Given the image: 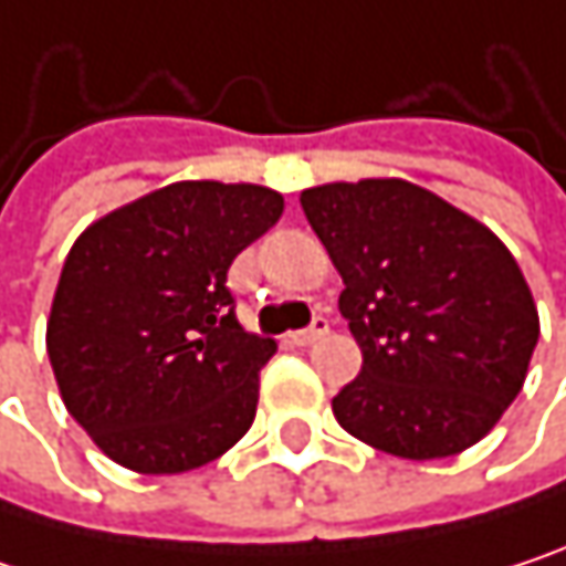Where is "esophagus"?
Segmentation results:
<instances>
[{
  "instance_id": "obj_1",
  "label": "esophagus",
  "mask_w": 566,
  "mask_h": 566,
  "mask_svg": "<svg viewBox=\"0 0 566 566\" xmlns=\"http://www.w3.org/2000/svg\"><path fill=\"white\" fill-rule=\"evenodd\" d=\"M324 334H327V317H314L307 327H301V331H291L287 337H291V344H297V347H307V344L321 340Z\"/></svg>"
}]
</instances>
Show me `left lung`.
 Masks as SVG:
<instances>
[{"label": "left lung", "mask_w": 566, "mask_h": 566, "mask_svg": "<svg viewBox=\"0 0 566 566\" xmlns=\"http://www.w3.org/2000/svg\"><path fill=\"white\" fill-rule=\"evenodd\" d=\"M301 209L344 279L337 304L364 354L331 402L337 422L416 462L489 436L541 334L505 242L406 179L314 186Z\"/></svg>", "instance_id": "1"}]
</instances>
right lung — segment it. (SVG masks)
<instances>
[{
  "label": "right lung",
  "mask_w": 566,
  "mask_h": 566,
  "mask_svg": "<svg viewBox=\"0 0 566 566\" xmlns=\"http://www.w3.org/2000/svg\"><path fill=\"white\" fill-rule=\"evenodd\" d=\"M282 209L269 186L182 179L77 235L52 301L49 360L67 412L107 459L176 475L249 432L275 340L239 324L226 275Z\"/></svg>",
  "instance_id": "add662e5"
}]
</instances>
